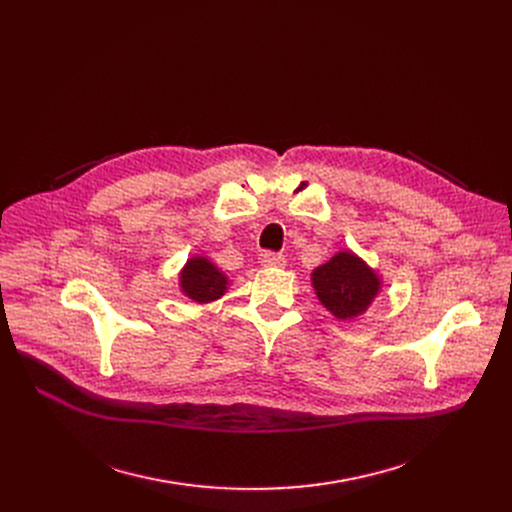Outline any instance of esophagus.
Instances as JSON below:
<instances>
[{"label": "esophagus", "instance_id": "1", "mask_svg": "<svg viewBox=\"0 0 512 512\" xmlns=\"http://www.w3.org/2000/svg\"><path fill=\"white\" fill-rule=\"evenodd\" d=\"M261 265H265V267H284L286 265V259H284V255H280V253H272V251H267V253H261Z\"/></svg>", "mask_w": 512, "mask_h": 512}]
</instances>
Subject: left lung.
<instances>
[{"mask_svg":"<svg viewBox=\"0 0 512 512\" xmlns=\"http://www.w3.org/2000/svg\"><path fill=\"white\" fill-rule=\"evenodd\" d=\"M382 276L351 249L338 251L311 272V286L319 303L336 319L353 321L367 313L382 292Z\"/></svg>","mask_w":512,"mask_h":512,"instance_id":"1","label":"left lung"}]
</instances>
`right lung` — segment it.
<instances>
[{
	"label": "right lung",
	"instance_id": "add662e5",
	"mask_svg": "<svg viewBox=\"0 0 512 512\" xmlns=\"http://www.w3.org/2000/svg\"><path fill=\"white\" fill-rule=\"evenodd\" d=\"M230 286L228 276L205 255L186 259L178 274V288L191 303H213L222 299Z\"/></svg>",
	"mask_w": 512,
	"mask_h": 512
}]
</instances>
